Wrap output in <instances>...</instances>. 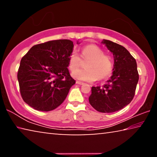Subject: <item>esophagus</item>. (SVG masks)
<instances>
[{
  "mask_svg": "<svg viewBox=\"0 0 157 157\" xmlns=\"http://www.w3.org/2000/svg\"><path fill=\"white\" fill-rule=\"evenodd\" d=\"M76 84H79V85H82L84 83H83V82H79V81H76Z\"/></svg>",
  "mask_w": 157,
  "mask_h": 157,
  "instance_id": "obj_1",
  "label": "esophagus"
}]
</instances>
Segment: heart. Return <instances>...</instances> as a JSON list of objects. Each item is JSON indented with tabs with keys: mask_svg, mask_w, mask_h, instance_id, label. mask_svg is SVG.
<instances>
[{
	"mask_svg": "<svg viewBox=\"0 0 157 157\" xmlns=\"http://www.w3.org/2000/svg\"><path fill=\"white\" fill-rule=\"evenodd\" d=\"M82 60L89 61L84 70H76L72 73L73 78L78 80L92 82L108 78L113 69L111 57L105 55L103 50L94 44L87 45L82 49ZM82 64V59L78 53L73 51L69 57V68L75 71Z\"/></svg>",
	"mask_w": 157,
	"mask_h": 157,
	"instance_id": "1",
	"label": "heart"
}]
</instances>
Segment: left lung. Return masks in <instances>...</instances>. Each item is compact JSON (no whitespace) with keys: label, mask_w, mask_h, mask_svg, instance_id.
<instances>
[{"label":"left lung","mask_w":157,"mask_h":157,"mask_svg":"<svg viewBox=\"0 0 157 157\" xmlns=\"http://www.w3.org/2000/svg\"><path fill=\"white\" fill-rule=\"evenodd\" d=\"M101 43L113 55V74L103 86H92L89 100L99 112L113 113L131 102L139 77L136 59L125 48L106 39Z\"/></svg>","instance_id":"obj_1"}]
</instances>
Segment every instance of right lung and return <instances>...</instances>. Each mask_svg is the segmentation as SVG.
Returning a JSON list of instances; mask_svg holds the SVG:
<instances>
[{"instance_id":"right-lung-1","label":"right lung","mask_w":157,"mask_h":157,"mask_svg":"<svg viewBox=\"0 0 157 157\" xmlns=\"http://www.w3.org/2000/svg\"><path fill=\"white\" fill-rule=\"evenodd\" d=\"M73 47L68 39L50 41L33 46L21 59L17 78L26 104L36 110L49 111L64 101L75 84L68 69Z\"/></svg>"}]
</instances>
